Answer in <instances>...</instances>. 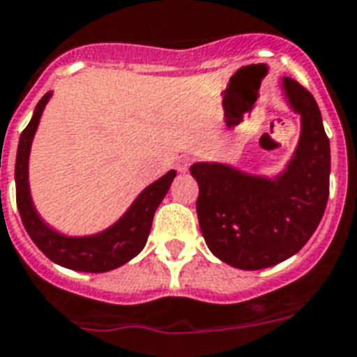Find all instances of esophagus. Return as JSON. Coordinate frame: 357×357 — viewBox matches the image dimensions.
I'll return each instance as SVG.
<instances>
[{
    "mask_svg": "<svg viewBox=\"0 0 357 357\" xmlns=\"http://www.w3.org/2000/svg\"><path fill=\"white\" fill-rule=\"evenodd\" d=\"M190 163H192V159L187 158V155L179 159V161H178V170H179V172H187L188 167H190Z\"/></svg>",
    "mask_w": 357,
    "mask_h": 357,
    "instance_id": "esophagus-1",
    "label": "esophagus"
}]
</instances>
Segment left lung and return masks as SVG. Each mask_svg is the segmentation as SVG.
Listing matches in <instances>:
<instances>
[{
  "instance_id": "left-lung-1",
  "label": "left lung",
  "mask_w": 357,
  "mask_h": 357,
  "mask_svg": "<svg viewBox=\"0 0 357 357\" xmlns=\"http://www.w3.org/2000/svg\"><path fill=\"white\" fill-rule=\"evenodd\" d=\"M289 106L301 115L294 159L275 179L222 163H194L199 227L214 257L238 269H262L295 255L323 218L330 190V141L308 89L284 77Z\"/></svg>"
}]
</instances>
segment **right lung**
<instances>
[{
    "label": "right lung",
    "mask_w": 357,
    "mask_h": 357,
    "mask_svg": "<svg viewBox=\"0 0 357 357\" xmlns=\"http://www.w3.org/2000/svg\"><path fill=\"white\" fill-rule=\"evenodd\" d=\"M51 93H45L38 102L34 115L27 128L22 132L16 153V204H18L20 216L27 229L29 236L33 238L38 249L47 259L60 264L63 268L77 269V271H88V273H104L109 269L123 266L132 260L135 255L144 248L146 238L152 227V220L155 208L163 202L165 194L169 192L170 183L176 178V172L170 170L144 188L133 202L132 207L126 211L123 218L117 224L91 236H63L49 227L40 216L31 199L29 192V152L33 143L34 132L40 123L42 112L47 104Z\"/></svg>",
    "instance_id": "obj_1"
}]
</instances>
